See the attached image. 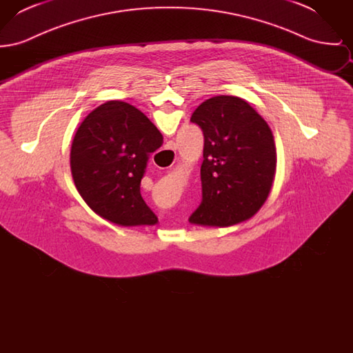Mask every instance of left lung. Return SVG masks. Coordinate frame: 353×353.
<instances>
[{
	"mask_svg": "<svg viewBox=\"0 0 353 353\" xmlns=\"http://www.w3.org/2000/svg\"><path fill=\"white\" fill-rule=\"evenodd\" d=\"M190 121L203 134L202 201L189 221L232 226L265 203L276 168L274 136L249 103L219 95L201 103Z\"/></svg>",
	"mask_w": 353,
	"mask_h": 353,
	"instance_id": "obj_1",
	"label": "left lung"
}]
</instances>
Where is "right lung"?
<instances>
[{"instance_id":"1","label":"right lung","mask_w":353,"mask_h":353,"mask_svg":"<svg viewBox=\"0 0 353 353\" xmlns=\"http://www.w3.org/2000/svg\"><path fill=\"white\" fill-rule=\"evenodd\" d=\"M163 134L125 101L95 108L78 128L70 154L74 183L87 205L121 226L153 225L157 217L140 193L150 154Z\"/></svg>"}]
</instances>
